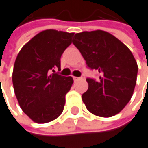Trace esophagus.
Masks as SVG:
<instances>
[{"label": "esophagus", "instance_id": "1", "mask_svg": "<svg viewBox=\"0 0 148 148\" xmlns=\"http://www.w3.org/2000/svg\"><path fill=\"white\" fill-rule=\"evenodd\" d=\"M73 80H75V81H78V80H81V79H82V78H79V77H75V76H73Z\"/></svg>", "mask_w": 148, "mask_h": 148}]
</instances>
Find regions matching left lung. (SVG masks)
<instances>
[{
    "label": "left lung",
    "instance_id": "obj_1",
    "mask_svg": "<svg viewBox=\"0 0 148 148\" xmlns=\"http://www.w3.org/2000/svg\"><path fill=\"white\" fill-rule=\"evenodd\" d=\"M73 43L88 66L100 73L97 81L87 79L88 89L82 96L87 109L100 117L119 114L131 100L136 85L138 65L132 52L102 30L77 33Z\"/></svg>",
    "mask_w": 148,
    "mask_h": 148
}]
</instances>
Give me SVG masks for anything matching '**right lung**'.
<instances>
[{
  "instance_id": "1",
  "label": "right lung",
  "mask_w": 148,
  "mask_h": 148,
  "mask_svg": "<svg viewBox=\"0 0 148 148\" xmlns=\"http://www.w3.org/2000/svg\"><path fill=\"white\" fill-rule=\"evenodd\" d=\"M73 34L54 29L41 31L16 57L12 75L14 94L22 111L36 123L52 121L64 109L73 80L58 75L54 68H60V56L72 43Z\"/></svg>"
}]
</instances>
